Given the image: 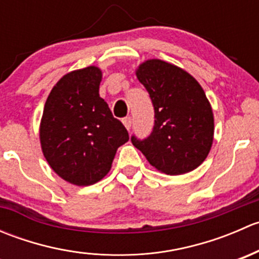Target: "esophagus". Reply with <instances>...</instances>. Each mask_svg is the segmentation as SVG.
Returning <instances> with one entry per match:
<instances>
[{
    "label": "esophagus",
    "mask_w": 259,
    "mask_h": 259,
    "mask_svg": "<svg viewBox=\"0 0 259 259\" xmlns=\"http://www.w3.org/2000/svg\"><path fill=\"white\" fill-rule=\"evenodd\" d=\"M122 124H124V126L126 127L127 130H130V127H132V124H133L132 117H130V116L124 117V119H122Z\"/></svg>",
    "instance_id": "esophagus-1"
}]
</instances>
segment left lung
<instances>
[{
    "label": "left lung",
    "instance_id": "8db88e82",
    "mask_svg": "<svg viewBox=\"0 0 259 259\" xmlns=\"http://www.w3.org/2000/svg\"><path fill=\"white\" fill-rule=\"evenodd\" d=\"M155 111L151 134L132 138L156 170L168 176L189 173L209 154L214 116L209 100L197 80L173 64L159 59L142 62L135 70Z\"/></svg>",
    "mask_w": 259,
    "mask_h": 259
}]
</instances>
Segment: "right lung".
<instances>
[{
	"mask_svg": "<svg viewBox=\"0 0 259 259\" xmlns=\"http://www.w3.org/2000/svg\"><path fill=\"white\" fill-rule=\"evenodd\" d=\"M103 72L88 66L64 75L52 88L40 122V143L52 170L79 187L110 171L119 146L129 140L99 95Z\"/></svg>",
	"mask_w": 259,
	"mask_h": 259,
	"instance_id": "1",
	"label": "right lung"
}]
</instances>
